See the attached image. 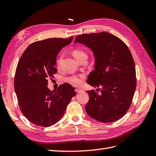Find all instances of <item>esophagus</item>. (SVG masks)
Here are the masks:
<instances>
[{
  "mask_svg": "<svg viewBox=\"0 0 156 156\" xmlns=\"http://www.w3.org/2000/svg\"><path fill=\"white\" fill-rule=\"evenodd\" d=\"M83 90L82 89H81V88H75V92H77V93H80V92H83Z\"/></svg>",
  "mask_w": 156,
  "mask_h": 156,
  "instance_id": "esophagus-1",
  "label": "esophagus"
}]
</instances>
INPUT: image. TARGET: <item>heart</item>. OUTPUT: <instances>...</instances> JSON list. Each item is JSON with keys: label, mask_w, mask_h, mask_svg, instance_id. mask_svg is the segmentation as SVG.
<instances>
[{"label": "heart", "mask_w": 156, "mask_h": 156, "mask_svg": "<svg viewBox=\"0 0 156 156\" xmlns=\"http://www.w3.org/2000/svg\"><path fill=\"white\" fill-rule=\"evenodd\" d=\"M73 55L77 60H79L83 57H87V54L86 52L80 49H75L73 51ZM61 59H62V56H60V57L58 59V64L60 62ZM83 77V75H73V76L68 77V81L72 84H75V85H79L81 83Z\"/></svg>", "instance_id": "obj_1"}]
</instances>
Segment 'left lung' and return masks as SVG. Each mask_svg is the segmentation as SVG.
Wrapping results in <instances>:
<instances>
[{
    "instance_id": "obj_1",
    "label": "left lung",
    "mask_w": 156,
    "mask_h": 156,
    "mask_svg": "<svg viewBox=\"0 0 156 156\" xmlns=\"http://www.w3.org/2000/svg\"><path fill=\"white\" fill-rule=\"evenodd\" d=\"M76 43L90 49L95 58V68L87 83L101 87L96 90H101L100 95L94 90L87 91L90 98L87 113L103 123L119 120L128 111L136 87L135 63L129 48L119 37L105 32L79 35Z\"/></svg>"
}]
</instances>
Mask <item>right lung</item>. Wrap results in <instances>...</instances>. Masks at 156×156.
Listing matches in <instances>:
<instances>
[{"label": "right lung", "instance_id": "add662e5", "mask_svg": "<svg viewBox=\"0 0 156 156\" xmlns=\"http://www.w3.org/2000/svg\"><path fill=\"white\" fill-rule=\"evenodd\" d=\"M68 39L49 38L31 44L19 61L14 78V88L20 108L32 124L49 127L63 116L71 99L76 94L75 88L64 83L56 90L48 87V79L57 72L56 56Z\"/></svg>", "mask_w": 156, "mask_h": 156}]
</instances>
